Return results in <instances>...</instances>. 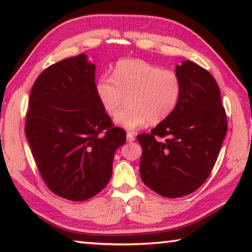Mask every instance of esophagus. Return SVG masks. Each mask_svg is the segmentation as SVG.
<instances>
[{"label": "esophagus", "instance_id": "34e87169", "mask_svg": "<svg viewBox=\"0 0 252 252\" xmlns=\"http://www.w3.org/2000/svg\"><path fill=\"white\" fill-rule=\"evenodd\" d=\"M134 139H135V136H134L133 132H127V133H126V141L127 142H133Z\"/></svg>", "mask_w": 252, "mask_h": 252}]
</instances>
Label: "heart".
<instances>
[{
	"instance_id": "heart-1",
	"label": "heart",
	"mask_w": 252,
	"mask_h": 252,
	"mask_svg": "<svg viewBox=\"0 0 252 252\" xmlns=\"http://www.w3.org/2000/svg\"><path fill=\"white\" fill-rule=\"evenodd\" d=\"M95 93L110 116L117 113L129 95V106L117 114L116 123L134 130L171 116L180 101L182 83L173 70L139 59H122L114 65L112 76L103 74L96 80Z\"/></svg>"
}]
</instances>
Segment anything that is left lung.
<instances>
[{"label":"left lung","mask_w":252,"mask_h":252,"mask_svg":"<svg viewBox=\"0 0 252 252\" xmlns=\"http://www.w3.org/2000/svg\"><path fill=\"white\" fill-rule=\"evenodd\" d=\"M176 72L182 83L176 110L151 133L136 136L142 147V181L165 198L183 197L203 185L228 130L215 78L191 61L177 65Z\"/></svg>","instance_id":"1"}]
</instances>
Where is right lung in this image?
<instances>
[{"label":"right lung","mask_w":252,"mask_h":252,"mask_svg":"<svg viewBox=\"0 0 252 252\" xmlns=\"http://www.w3.org/2000/svg\"><path fill=\"white\" fill-rule=\"evenodd\" d=\"M25 134L49 189L71 201L94 197L112 176L126 133L114 126L95 93V65L85 54L62 60L37 76Z\"/></svg>","instance_id":"1"}]
</instances>
